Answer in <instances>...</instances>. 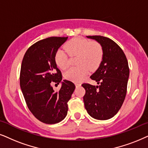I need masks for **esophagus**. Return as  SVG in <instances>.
<instances>
[{"label":"esophagus","mask_w":148,"mask_h":148,"mask_svg":"<svg viewBox=\"0 0 148 148\" xmlns=\"http://www.w3.org/2000/svg\"><path fill=\"white\" fill-rule=\"evenodd\" d=\"M74 84H75V85H76V87H78V86H80V85H81V84L79 83V82H75V83H74Z\"/></svg>","instance_id":"1"}]
</instances>
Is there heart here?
<instances>
[{
  "label": "heart",
  "instance_id": "b5f03b06",
  "mask_svg": "<svg viewBox=\"0 0 148 148\" xmlns=\"http://www.w3.org/2000/svg\"><path fill=\"white\" fill-rule=\"evenodd\" d=\"M65 49L70 56H78L76 64L79 66L71 68L65 73V78L73 82H80L87 75L88 69L95 70L100 65L103 50L99 43L90 42L87 39L74 38L65 45ZM55 61L59 68H68V56L66 51L60 49L57 51Z\"/></svg>",
  "mask_w": 148,
  "mask_h": 148
}]
</instances>
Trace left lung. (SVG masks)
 I'll return each instance as SVG.
<instances>
[{
  "mask_svg": "<svg viewBox=\"0 0 148 148\" xmlns=\"http://www.w3.org/2000/svg\"><path fill=\"white\" fill-rule=\"evenodd\" d=\"M100 44L103 50L99 68L90 78L98 85L84 83L86 90L83 97L84 107L95 119L108 120L118 113L125 101L129 64L123 51L114 41L102 36H87Z\"/></svg>",
  "mask_w": 148,
  "mask_h": 148,
  "instance_id": "8db88e82",
  "label": "left lung"
}]
</instances>
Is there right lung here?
Returning <instances> with one entry per match:
<instances>
[{"label":"right lung","instance_id":"add662e5","mask_svg":"<svg viewBox=\"0 0 148 148\" xmlns=\"http://www.w3.org/2000/svg\"><path fill=\"white\" fill-rule=\"evenodd\" d=\"M68 37H49L27 49L21 66L20 86L27 107L37 119L52 125L63 121L68 114V101L75 89L71 81L64 80L55 56ZM62 84L55 92L51 82Z\"/></svg>","mask_w":148,"mask_h":148}]
</instances>
